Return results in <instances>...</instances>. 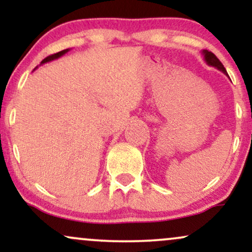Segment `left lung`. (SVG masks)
Segmentation results:
<instances>
[{
    "label": "left lung",
    "instance_id": "8db88e82",
    "mask_svg": "<svg viewBox=\"0 0 252 252\" xmlns=\"http://www.w3.org/2000/svg\"><path fill=\"white\" fill-rule=\"evenodd\" d=\"M202 56H204V60H205V63H207V65L212 66V67H216L217 70L221 71L222 73L225 74V76H228L226 70H225L224 65H222V63H220V60H219L218 58H217L215 54L212 53V52L204 50V51H202Z\"/></svg>",
    "mask_w": 252,
    "mask_h": 252
}]
</instances>
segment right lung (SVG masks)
Returning a JSON list of instances; mask_svg holds the SVG:
<instances>
[{"mask_svg":"<svg viewBox=\"0 0 252 252\" xmlns=\"http://www.w3.org/2000/svg\"><path fill=\"white\" fill-rule=\"evenodd\" d=\"M68 51H70V48H66V50L58 52V53H56V54H52V56L47 57V58H45V59H43L42 62H41V63H40V65H42V63H50V62H52V60H56V59H58V58L63 57V54L67 53ZM35 68H36V67H35Z\"/></svg>","mask_w":252,"mask_h":252,"instance_id":"right-lung-1","label":"right lung"}]
</instances>
